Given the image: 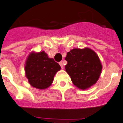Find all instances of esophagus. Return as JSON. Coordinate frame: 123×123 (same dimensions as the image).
Wrapping results in <instances>:
<instances>
[{
    "instance_id": "1",
    "label": "esophagus",
    "mask_w": 123,
    "mask_h": 123,
    "mask_svg": "<svg viewBox=\"0 0 123 123\" xmlns=\"http://www.w3.org/2000/svg\"><path fill=\"white\" fill-rule=\"evenodd\" d=\"M60 65L62 69H63V67H64V63H63V62H60Z\"/></svg>"
}]
</instances>
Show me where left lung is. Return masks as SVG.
Listing matches in <instances>:
<instances>
[{
    "mask_svg": "<svg viewBox=\"0 0 123 123\" xmlns=\"http://www.w3.org/2000/svg\"><path fill=\"white\" fill-rule=\"evenodd\" d=\"M65 60L67 62L65 71L78 89H89L100 77L102 63L97 53L89 48L71 50L67 53Z\"/></svg>",
    "mask_w": 123,
    "mask_h": 123,
    "instance_id": "obj_1",
    "label": "left lung"
}]
</instances>
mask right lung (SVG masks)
I'll list each match as a JSON object with an SVG mask.
<instances>
[{
	"mask_svg": "<svg viewBox=\"0 0 123 123\" xmlns=\"http://www.w3.org/2000/svg\"><path fill=\"white\" fill-rule=\"evenodd\" d=\"M61 67L45 51L31 52L25 64V76L31 86L45 89L53 82L56 73Z\"/></svg>",
	"mask_w": 123,
	"mask_h": 123,
	"instance_id": "1",
	"label": "right lung"
}]
</instances>
